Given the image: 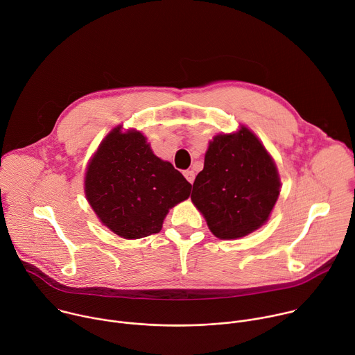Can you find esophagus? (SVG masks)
I'll list each match as a JSON object with an SVG mask.
<instances>
[{
  "label": "esophagus",
  "instance_id": "esophagus-1",
  "mask_svg": "<svg viewBox=\"0 0 355 355\" xmlns=\"http://www.w3.org/2000/svg\"><path fill=\"white\" fill-rule=\"evenodd\" d=\"M184 177L188 180V182L192 184L195 180V173L192 170H187V171H184Z\"/></svg>",
  "mask_w": 355,
  "mask_h": 355
}]
</instances>
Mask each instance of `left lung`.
Segmentation results:
<instances>
[{
	"label": "left lung",
	"mask_w": 355,
	"mask_h": 355,
	"mask_svg": "<svg viewBox=\"0 0 355 355\" xmlns=\"http://www.w3.org/2000/svg\"><path fill=\"white\" fill-rule=\"evenodd\" d=\"M277 166L257 136L241 126L216 135L192 185L191 199L222 239H239L261 227L279 195Z\"/></svg>",
	"instance_id": "left-lung-1"
}]
</instances>
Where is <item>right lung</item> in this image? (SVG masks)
<instances>
[{
	"mask_svg": "<svg viewBox=\"0 0 355 355\" xmlns=\"http://www.w3.org/2000/svg\"><path fill=\"white\" fill-rule=\"evenodd\" d=\"M84 185L99 220L123 239L159 233L168 209L191 193V184L151 151L140 132L121 126L99 144Z\"/></svg>",
	"mask_w": 355,
	"mask_h": 355,
	"instance_id": "1",
	"label": "right lung"
}]
</instances>
